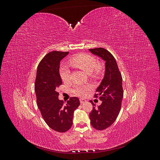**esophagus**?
<instances>
[{
  "label": "esophagus",
  "mask_w": 160,
  "mask_h": 160,
  "mask_svg": "<svg viewBox=\"0 0 160 160\" xmlns=\"http://www.w3.org/2000/svg\"><path fill=\"white\" fill-rule=\"evenodd\" d=\"M79 100H80V103H81V104L85 103L87 102V101H86L85 99H80Z\"/></svg>",
  "instance_id": "1"
}]
</instances>
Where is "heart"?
<instances>
[{"mask_svg":"<svg viewBox=\"0 0 160 160\" xmlns=\"http://www.w3.org/2000/svg\"><path fill=\"white\" fill-rule=\"evenodd\" d=\"M69 63L83 70L88 74H91L94 71L98 72L100 70V65L98 64L95 58L89 54H78L72 57L69 59ZM71 71L67 66H62L60 68V76L62 81L66 83L70 79ZM91 89L89 85H76L72 89V92L80 97H85L88 95Z\"/></svg>","mask_w":160,"mask_h":160,"instance_id":"heart-1","label":"heart"}]
</instances>
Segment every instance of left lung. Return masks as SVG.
Listing matches in <instances>:
<instances>
[{"label":"left lung","mask_w":160,"mask_h":160,"mask_svg":"<svg viewBox=\"0 0 160 160\" xmlns=\"http://www.w3.org/2000/svg\"><path fill=\"white\" fill-rule=\"evenodd\" d=\"M89 51L105 62L103 79L95 94V98L99 97L102 101V103L96 108L93 101H90L93 109L89 113L92 126L98 130H103L114 123L119 113L123 97L122 77L114 57L108 50L95 48Z\"/></svg>","instance_id":"1"}]
</instances>
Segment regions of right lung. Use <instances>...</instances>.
I'll return each instance as SVG.
<instances>
[{
	"label": "right lung",
	"mask_w": 160,
	"mask_h": 160,
	"mask_svg": "<svg viewBox=\"0 0 160 160\" xmlns=\"http://www.w3.org/2000/svg\"><path fill=\"white\" fill-rule=\"evenodd\" d=\"M69 52L52 51L39 62L35 85L37 103L43 119L52 129L65 132L72 125L74 111L80 105L79 99L71 98L65 105L59 100L57 88L62 84L59 74L60 61Z\"/></svg>",
	"instance_id": "obj_1"
}]
</instances>
